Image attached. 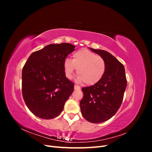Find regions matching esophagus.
<instances>
[{
	"mask_svg": "<svg viewBox=\"0 0 152 152\" xmlns=\"http://www.w3.org/2000/svg\"><path fill=\"white\" fill-rule=\"evenodd\" d=\"M74 89L75 90H80V87L79 86H78L77 85L74 86Z\"/></svg>",
	"mask_w": 152,
	"mask_h": 152,
	"instance_id": "1",
	"label": "esophagus"
}]
</instances>
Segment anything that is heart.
<instances>
[{"mask_svg": "<svg viewBox=\"0 0 152 152\" xmlns=\"http://www.w3.org/2000/svg\"><path fill=\"white\" fill-rule=\"evenodd\" d=\"M63 68L68 79H72L76 69L77 80L79 82L83 81L86 85L92 86L102 79L107 66L103 58L83 49L73 54L72 60L69 58L65 59Z\"/></svg>", "mask_w": 152, "mask_h": 152, "instance_id": "b5f03b06", "label": "heart"}]
</instances>
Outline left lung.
Returning <instances> with one entry per match:
<instances>
[{
	"label": "left lung",
	"mask_w": 152,
	"mask_h": 152,
	"mask_svg": "<svg viewBox=\"0 0 152 152\" xmlns=\"http://www.w3.org/2000/svg\"><path fill=\"white\" fill-rule=\"evenodd\" d=\"M89 49L104 59L107 68L99 82L82 89L84 97L80 107L86 120L98 124L109 120L118 111L126 89L127 79L124 65L112 54L104 50Z\"/></svg>",
	"instance_id": "1"
}]
</instances>
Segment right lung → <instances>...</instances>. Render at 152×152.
<instances>
[{"mask_svg": "<svg viewBox=\"0 0 152 152\" xmlns=\"http://www.w3.org/2000/svg\"><path fill=\"white\" fill-rule=\"evenodd\" d=\"M68 43L51 44L32 53L23 68L22 94L27 107L43 119L58 117L74 90L63 63L75 50Z\"/></svg>", "mask_w": 152, "mask_h": 152, "instance_id": "obj_1", "label": "right lung"}]
</instances>
